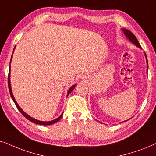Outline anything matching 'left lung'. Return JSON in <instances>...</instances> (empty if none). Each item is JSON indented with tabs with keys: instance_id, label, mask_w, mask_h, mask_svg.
I'll return each instance as SVG.
<instances>
[{
	"instance_id": "1",
	"label": "left lung",
	"mask_w": 156,
	"mask_h": 156,
	"mask_svg": "<svg viewBox=\"0 0 156 156\" xmlns=\"http://www.w3.org/2000/svg\"><path fill=\"white\" fill-rule=\"evenodd\" d=\"M122 30L123 31V33H124V34H125V36L127 37L128 39L130 41V42L133 43L134 45H136V46H138V48H141V46H140V43H138V41L137 40L136 37L134 36L133 33L130 32V30H126V29H125V28L122 29ZM145 55H146V62H147V63H148V60H147V57H146V54H145ZM148 64H147V69H148Z\"/></svg>"
}]
</instances>
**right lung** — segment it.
<instances>
[{
  "instance_id": "obj_1",
  "label": "right lung",
  "mask_w": 156,
  "mask_h": 156,
  "mask_svg": "<svg viewBox=\"0 0 156 156\" xmlns=\"http://www.w3.org/2000/svg\"><path fill=\"white\" fill-rule=\"evenodd\" d=\"M15 48H16V46L14 47V49H15ZM14 49H13V51H14ZM12 56H13V55H12ZM12 56H11V58H12ZM10 61H11V60H10ZM10 71H9V73H8V88H9V92H10V96H11L12 99H13V102L15 103V104H16V107H17V108H18V110H19V111L20 112V113H21L23 114V115L25 118H26L27 119L30 120V121L33 122V123H34L39 124V125L47 126V125H52V124H53V123H56V122L58 121V120H59L60 119H61V118H62V116H63V113H62L61 115H60L58 118H56V119H55V120H51V121H41V120H36V119H35V118H32V117H30V115H28V114H26V113H25V112H24L23 111V110H22L21 108H20V107L19 106V105H18V104L17 103V102H16V101L15 100V98H14L13 95V93H12L11 86H10ZM75 87H76V84L73 85V86L70 87V89H69V90H68V95H67V96H68V95L70 94V93L72 92L73 90Z\"/></svg>"
}]
</instances>
